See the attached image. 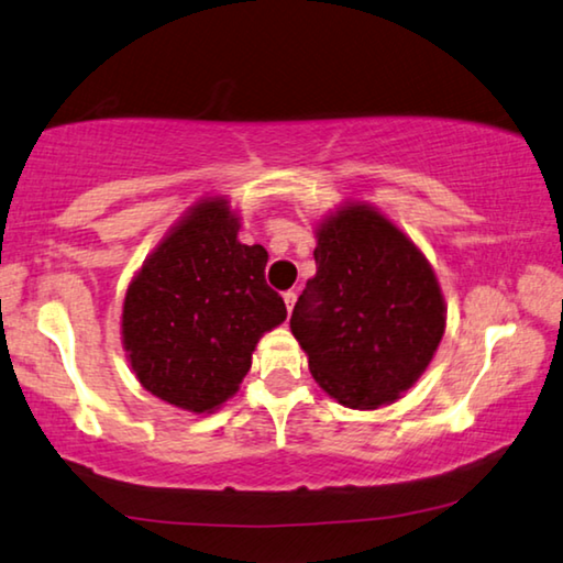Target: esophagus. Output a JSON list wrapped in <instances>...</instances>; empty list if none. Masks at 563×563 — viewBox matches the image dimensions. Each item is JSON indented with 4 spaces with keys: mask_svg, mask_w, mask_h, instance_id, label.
I'll use <instances>...</instances> for the list:
<instances>
[{
    "mask_svg": "<svg viewBox=\"0 0 563 563\" xmlns=\"http://www.w3.org/2000/svg\"><path fill=\"white\" fill-rule=\"evenodd\" d=\"M283 298H285V308H288V313H292V306H296L298 292H296V290H288Z\"/></svg>",
    "mask_w": 563,
    "mask_h": 563,
    "instance_id": "34e87169",
    "label": "esophagus"
}]
</instances>
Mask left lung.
<instances>
[{"label":"left lung","instance_id":"obj_1","mask_svg":"<svg viewBox=\"0 0 563 563\" xmlns=\"http://www.w3.org/2000/svg\"><path fill=\"white\" fill-rule=\"evenodd\" d=\"M316 275L290 330L320 388L345 408L394 404L423 376L445 330L435 273L376 208L347 202L320 222Z\"/></svg>","mask_w":563,"mask_h":563}]
</instances>
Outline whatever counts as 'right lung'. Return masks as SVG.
Instances as JSON below:
<instances>
[{
	"label": "right lung",
	"mask_w": 563,
	"mask_h": 563,
	"mask_svg": "<svg viewBox=\"0 0 563 563\" xmlns=\"http://www.w3.org/2000/svg\"><path fill=\"white\" fill-rule=\"evenodd\" d=\"M225 198H205L169 230L132 278L122 345L142 388L212 413L238 394L253 351L288 310L265 283L267 250L238 240Z\"/></svg>",
	"instance_id": "right-lung-1"
}]
</instances>
